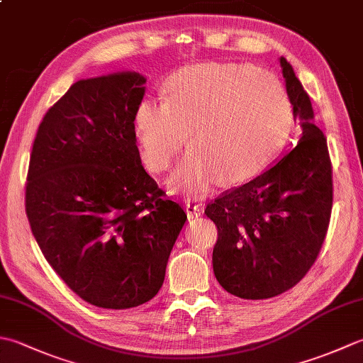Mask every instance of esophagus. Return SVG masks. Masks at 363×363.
<instances>
[{
    "label": "esophagus",
    "instance_id": "esophagus-1",
    "mask_svg": "<svg viewBox=\"0 0 363 363\" xmlns=\"http://www.w3.org/2000/svg\"><path fill=\"white\" fill-rule=\"evenodd\" d=\"M186 211H187V215L189 217H201L203 215V207L199 206L198 203H195V201H187V204H186Z\"/></svg>",
    "mask_w": 363,
    "mask_h": 363
}]
</instances>
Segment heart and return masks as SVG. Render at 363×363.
I'll return each mask as SVG.
<instances>
[{"mask_svg":"<svg viewBox=\"0 0 363 363\" xmlns=\"http://www.w3.org/2000/svg\"><path fill=\"white\" fill-rule=\"evenodd\" d=\"M291 107L273 74L245 64L207 62L184 68L165 84V99L145 98L134 112V135L146 168L162 173L191 151L168 186L198 195L257 176L281 151Z\"/></svg>","mask_w":363,"mask_h":363,"instance_id":"obj_1","label":"heart"}]
</instances>
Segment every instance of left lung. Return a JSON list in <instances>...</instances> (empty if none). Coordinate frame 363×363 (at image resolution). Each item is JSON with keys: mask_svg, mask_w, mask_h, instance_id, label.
<instances>
[{"mask_svg": "<svg viewBox=\"0 0 363 363\" xmlns=\"http://www.w3.org/2000/svg\"><path fill=\"white\" fill-rule=\"evenodd\" d=\"M285 89L299 120L298 145L242 187L207 204L218 229L212 264L220 285L243 299H267L296 285L317 260L333 211V167L311 98L287 59Z\"/></svg>", "mask_w": 363, "mask_h": 363, "instance_id": "8db88e82", "label": "left lung"}]
</instances>
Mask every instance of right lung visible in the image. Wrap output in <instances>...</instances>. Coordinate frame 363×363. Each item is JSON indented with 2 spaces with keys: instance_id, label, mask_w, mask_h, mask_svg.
<instances>
[{
  "instance_id": "add662e5",
  "label": "right lung",
  "mask_w": 363,
  "mask_h": 363,
  "mask_svg": "<svg viewBox=\"0 0 363 363\" xmlns=\"http://www.w3.org/2000/svg\"><path fill=\"white\" fill-rule=\"evenodd\" d=\"M146 79H81L45 113L30 152L26 215L45 259L76 295L130 309L157 295L187 220L142 167L134 112Z\"/></svg>"
}]
</instances>
